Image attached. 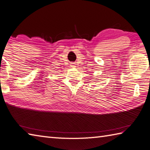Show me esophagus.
Returning a JSON list of instances; mask_svg holds the SVG:
<instances>
[{"label":"esophagus","mask_w":150,"mask_h":150,"mask_svg":"<svg viewBox=\"0 0 150 150\" xmlns=\"http://www.w3.org/2000/svg\"><path fill=\"white\" fill-rule=\"evenodd\" d=\"M70 66H71V68H75V67H76V64L75 63H71V64H70Z\"/></svg>","instance_id":"1"}]
</instances>
